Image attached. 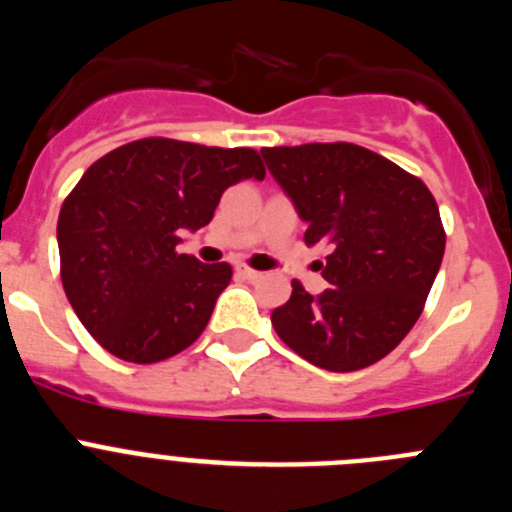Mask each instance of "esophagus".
Returning a JSON list of instances; mask_svg holds the SVG:
<instances>
[{"mask_svg": "<svg viewBox=\"0 0 512 512\" xmlns=\"http://www.w3.org/2000/svg\"><path fill=\"white\" fill-rule=\"evenodd\" d=\"M235 274H238V277H243V279H248V282H259V279L264 277L261 271L248 269V266H238V269H235Z\"/></svg>", "mask_w": 512, "mask_h": 512, "instance_id": "esophagus-1", "label": "esophagus"}]
</instances>
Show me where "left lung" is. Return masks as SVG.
<instances>
[{
	"mask_svg": "<svg viewBox=\"0 0 512 512\" xmlns=\"http://www.w3.org/2000/svg\"><path fill=\"white\" fill-rule=\"evenodd\" d=\"M271 176L307 223V246H325L323 277L312 297L292 282V297L271 312L277 336L328 372L377 364L408 336L446 248L431 189L390 158L354 143L261 148Z\"/></svg>",
	"mask_w": 512,
	"mask_h": 512,
	"instance_id": "left-lung-1",
	"label": "left lung"
}]
</instances>
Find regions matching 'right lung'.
Returning a JSON list of instances; mask_svg holds the SVG:
<instances>
[{"label": "right lung", "instance_id": "right-lung-1", "mask_svg": "<svg viewBox=\"0 0 512 512\" xmlns=\"http://www.w3.org/2000/svg\"><path fill=\"white\" fill-rule=\"evenodd\" d=\"M264 176L253 148L171 138L94 161L58 215L61 282L94 341L133 364L192 346L233 269L179 253V233L205 228L225 189Z\"/></svg>", "mask_w": 512, "mask_h": 512}]
</instances>
